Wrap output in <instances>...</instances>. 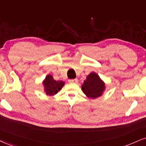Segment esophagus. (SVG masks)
I'll use <instances>...</instances> for the list:
<instances>
[{"mask_svg": "<svg viewBox=\"0 0 146 146\" xmlns=\"http://www.w3.org/2000/svg\"><path fill=\"white\" fill-rule=\"evenodd\" d=\"M78 82V79L75 78V79H72V80H69V82H72V83H77Z\"/></svg>", "mask_w": 146, "mask_h": 146, "instance_id": "obj_1", "label": "esophagus"}]
</instances>
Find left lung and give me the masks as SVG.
<instances>
[{
  "instance_id": "obj_1",
  "label": "left lung",
  "mask_w": 146,
  "mask_h": 146,
  "mask_svg": "<svg viewBox=\"0 0 146 146\" xmlns=\"http://www.w3.org/2000/svg\"><path fill=\"white\" fill-rule=\"evenodd\" d=\"M105 89V84L100 77L95 72L91 73L87 77L82 85L84 94L89 98L95 99L102 95Z\"/></svg>"
}]
</instances>
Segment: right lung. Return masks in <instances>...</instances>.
<instances>
[{
  "label": "right lung",
  "mask_w": 146,
  "mask_h": 146,
  "mask_svg": "<svg viewBox=\"0 0 146 146\" xmlns=\"http://www.w3.org/2000/svg\"><path fill=\"white\" fill-rule=\"evenodd\" d=\"M64 84V82L62 80L56 81L54 80L51 75H48L43 82V84L44 86V91L48 95H54L56 94L59 91H60Z\"/></svg>",
  "instance_id": "1"
}]
</instances>
